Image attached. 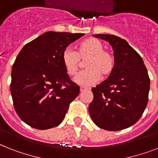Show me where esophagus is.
Masks as SVG:
<instances>
[{
	"label": "esophagus",
	"instance_id": "1",
	"mask_svg": "<svg viewBox=\"0 0 158 158\" xmlns=\"http://www.w3.org/2000/svg\"><path fill=\"white\" fill-rule=\"evenodd\" d=\"M87 89H87V88H84V87H81V88H80V92H84V91H85V90H87Z\"/></svg>",
	"mask_w": 158,
	"mask_h": 158
}]
</instances>
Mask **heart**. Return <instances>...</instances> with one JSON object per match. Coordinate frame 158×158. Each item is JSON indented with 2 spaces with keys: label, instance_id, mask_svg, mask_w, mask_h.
<instances>
[{
  "label": "heart",
  "instance_id": "b5f03b06",
  "mask_svg": "<svg viewBox=\"0 0 158 158\" xmlns=\"http://www.w3.org/2000/svg\"><path fill=\"white\" fill-rule=\"evenodd\" d=\"M62 63L69 76H74L80 66V60H85V70L79 73L74 82L81 86H92L100 79V75L106 78L115 66V56L104 49L101 41L95 38H87L79 43L77 51L66 48L62 53Z\"/></svg>",
  "mask_w": 158,
  "mask_h": 158
}]
</instances>
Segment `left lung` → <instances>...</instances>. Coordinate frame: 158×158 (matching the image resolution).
I'll return each instance as SVG.
<instances>
[{"mask_svg": "<svg viewBox=\"0 0 158 158\" xmlns=\"http://www.w3.org/2000/svg\"><path fill=\"white\" fill-rule=\"evenodd\" d=\"M109 42L114 51L115 66L102 84L93 88L94 100L89 110L99 128L117 131L137 122L148 101L150 79L142 57L117 36L96 34Z\"/></svg>", "mask_w": 158, "mask_h": 158, "instance_id": "obj_1", "label": "left lung"}]
</instances>
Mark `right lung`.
<instances>
[{
    "label": "right lung",
    "instance_id": "obj_1",
    "mask_svg": "<svg viewBox=\"0 0 158 158\" xmlns=\"http://www.w3.org/2000/svg\"><path fill=\"white\" fill-rule=\"evenodd\" d=\"M84 33L47 32L27 43L12 67L10 93L15 110L23 122L48 130L64 120L79 94L62 63V53Z\"/></svg>",
    "mask_w": 158,
    "mask_h": 158
}]
</instances>
